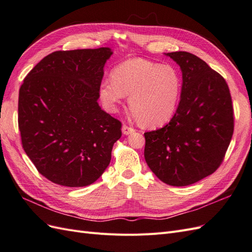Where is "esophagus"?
I'll return each mask as SVG.
<instances>
[{
    "instance_id": "esophagus-1",
    "label": "esophagus",
    "mask_w": 252,
    "mask_h": 252,
    "mask_svg": "<svg viewBox=\"0 0 252 252\" xmlns=\"http://www.w3.org/2000/svg\"><path fill=\"white\" fill-rule=\"evenodd\" d=\"M122 131H123V133H124L125 135H127V134H130V133L134 132L135 130H134V128H133V127L124 125L123 127H122Z\"/></svg>"
}]
</instances>
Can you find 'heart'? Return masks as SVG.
Segmentation results:
<instances>
[{
  "label": "heart",
  "mask_w": 252,
  "mask_h": 252,
  "mask_svg": "<svg viewBox=\"0 0 252 252\" xmlns=\"http://www.w3.org/2000/svg\"><path fill=\"white\" fill-rule=\"evenodd\" d=\"M112 79L104 80L100 96L111 110L129 94V106L144 125L158 126L178 108L182 81L175 68L145 59H131L114 68Z\"/></svg>",
  "instance_id": "heart-1"
}]
</instances>
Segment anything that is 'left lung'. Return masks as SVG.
Wrapping results in <instances>:
<instances>
[{"label":"left lung","instance_id":"left-lung-1","mask_svg":"<svg viewBox=\"0 0 252 252\" xmlns=\"http://www.w3.org/2000/svg\"><path fill=\"white\" fill-rule=\"evenodd\" d=\"M180 66L181 100L170 122L145 132L144 157L151 171L171 186H188L222 164L234 128L225 79L186 51L166 53Z\"/></svg>","mask_w":252,"mask_h":252}]
</instances>
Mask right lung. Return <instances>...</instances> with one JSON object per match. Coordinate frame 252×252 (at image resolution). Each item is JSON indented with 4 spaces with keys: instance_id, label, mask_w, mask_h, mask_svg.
I'll use <instances>...</instances> for the list:
<instances>
[{
    "instance_id": "right-lung-1",
    "label": "right lung",
    "mask_w": 252,
    "mask_h": 252,
    "mask_svg": "<svg viewBox=\"0 0 252 252\" xmlns=\"http://www.w3.org/2000/svg\"><path fill=\"white\" fill-rule=\"evenodd\" d=\"M108 47L55 51L26 75L19 91L22 146L43 177L83 187L107 168L122 123L97 104Z\"/></svg>"
}]
</instances>
